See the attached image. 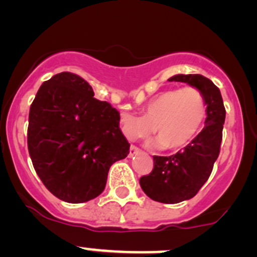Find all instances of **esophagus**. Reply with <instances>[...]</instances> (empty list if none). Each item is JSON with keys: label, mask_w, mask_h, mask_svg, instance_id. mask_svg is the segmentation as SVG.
I'll list each match as a JSON object with an SVG mask.
<instances>
[{"label": "esophagus", "mask_w": 257, "mask_h": 257, "mask_svg": "<svg viewBox=\"0 0 257 257\" xmlns=\"http://www.w3.org/2000/svg\"><path fill=\"white\" fill-rule=\"evenodd\" d=\"M139 152H140L139 147H136V146H135V145H131V146H130V152H128V156L130 157L135 156V155L139 154Z\"/></svg>", "instance_id": "1"}]
</instances>
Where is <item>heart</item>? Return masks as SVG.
<instances>
[{
    "instance_id": "obj_1",
    "label": "heart",
    "mask_w": 257,
    "mask_h": 257,
    "mask_svg": "<svg viewBox=\"0 0 257 257\" xmlns=\"http://www.w3.org/2000/svg\"><path fill=\"white\" fill-rule=\"evenodd\" d=\"M206 117V101L199 88L186 86L162 91L141 108V116L123 112L120 130L128 140L146 139L155 131L157 146L177 150L195 137Z\"/></svg>"
}]
</instances>
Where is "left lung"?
Segmentation results:
<instances>
[{"instance_id": "8db88e82", "label": "left lung", "mask_w": 257, "mask_h": 257, "mask_svg": "<svg viewBox=\"0 0 257 257\" xmlns=\"http://www.w3.org/2000/svg\"><path fill=\"white\" fill-rule=\"evenodd\" d=\"M169 81L199 88L206 101V120L202 131L171 156H154V169L140 179L145 194L154 201L177 204L192 199L211 175L220 154L226 111L217 86L202 75H176Z\"/></svg>"}]
</instances>
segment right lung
I'll use <instances>...</instances> for the list:
<instances>
[{"mask_svg":"<svg viewBox=\"0 0 257 257\" xmlns=\"http://www.w3.org/2000/svg\"><path fill=\"white\" fill-rule=\"evenodd\" d=\"M93 95L82 77L61 72L42 83L30 107L27 146L35 171L51 194L70 204L97 197L111 165L130 152L118 111Z\"/></svg>","mask_w":257,"mask_h":257,"instance_id":"1","label":"right lung"}]
</instances>
